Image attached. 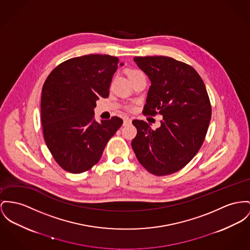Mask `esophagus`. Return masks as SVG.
Here are the masks:
<instances>
[{
  "mask_svg": "<svg viewBox=\"0 0 250 250\" xmlns=\"http://www.w3.org/2000/svg\"><path fill=\"white\" fill-rule=\"evenodd\" d=\"M132 122V119L129 118V117H124L123 119V125H128V124H131Z\"/></svg>",
  "mask_w": 250,
  "mask_h": 250,
  "instance_id": "esophagus-1",
  "label": "esophagus"
}]
</instances>
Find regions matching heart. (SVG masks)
Listing matches in <instances>:
<instances>
[{"mask_svg": "<svg viewBox=\"0 0 250 250\" xmlns=\"http://www.w3.org/2000/svg\"><path fill=\"white\" fill-rule=\"evenodd\" d=\"M141 73H142V72H141L140 70L131 69V70L128 72V76H129L130 79H132L133 77H135V76H137V75H139V74H141ZM126 109L129 110V111H133V110H134V107H133V105H128V106H126Z\"/></svg>", "mask_w": 250, "mask_h": 250, "instance_id": "1", "label": "heart"}]
</instances>
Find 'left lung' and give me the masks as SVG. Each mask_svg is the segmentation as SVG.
Listing matches in <instances>:
<instances>
[{"label":"left lung","mask_w":250,"mask_h":250,"mask_svg":"<svg viewBox=\"0 0 250 250\" xmlns=\"http://www.w3.org/2000/svg\"><path fill=\"white\" fill-rule=\"evenodd\" d=\"M150 84L144 116H163L160 128L134 119L132 148L139 163L156 176L183 168L198 152L208 129L211 104L199 74L165 56L134 57Z\"/></svg>","instance_id":"1"}]
</instances>
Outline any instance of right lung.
Masks as SVG:
<instances>
[{
    "label": "right lung",
    "instance_id": "obj_1",
    "mask_svg": "<svg viewBox=\"0 0 250 250\" xmlns=\"http://www.w3.org/2000/svg\"><path fill=\"white\" fill-rule=\"evenodd\" d=\"M118 64V58L109 55L72 58L56 67L42 86L44 141L55 161L68 172L82 173L96 165L123 123L118 117L98 123L94 115L96 101L109 97Z\"/></svg>",
    "mask_w": 250,
    "mask_h": 250
}]
</instances>
